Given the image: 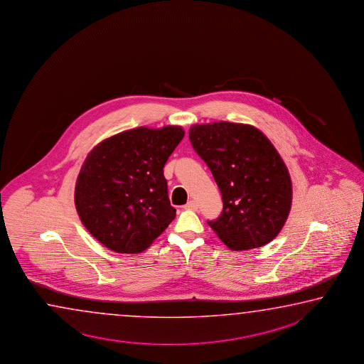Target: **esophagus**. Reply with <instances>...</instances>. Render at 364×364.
Masks as SVG:
<instances>
[{
    "label": "esophagus",
    "instance_id": "obj_1",
    "mask_svg": "<svg viewBox=\"0 0 364 364\" xmlns=\"http://www.w3.org/2000/svg\"><path fill=\"white\" fill-rule=\"evenodd\" d=\"M198 205L195 200H191V201H188V203H186L185 209L187 210H198Z\"/></svg>",
    "mask_w": 364,
    "mask_h": 364
}]
</instances>
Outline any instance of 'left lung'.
Here are the masks:
<instances>
[{
    "label": "left lung",
    "instance_id": "obj_1",
    "mask_svg": "<svg viewBox=\"0 0 364 364\" xmlns=\"http://www.w3.org/2000/svg\"><path fill=\"white\" fill-rule=\"evenodd\" d=\"M190 140L222 192L223 213L211 229L233 251L265 246L283 229L291 208L288 168L255 126L193 124Z\"/></svg>",
    "mask_w": 364,
    "mask_h": 364
}]
</instances>
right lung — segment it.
<instances>
[{
  "label": "right lung",
  "instance_id": "add662e5",
  "mask_svg": "<svg viewBox=\"0 0 364 364\" xmlns=\"http://www.w3.org/2000/svg\"><path fill=\"white\" fill-rule=\"evenodd\" d=\"M181 126L137 127L105 139L81 166L75 206L87 232L117 253L146 250L176 218L163 168Z\"/></svg>",
  "mask_w": 364,
  "mask_h": 364
}]
</instances>
